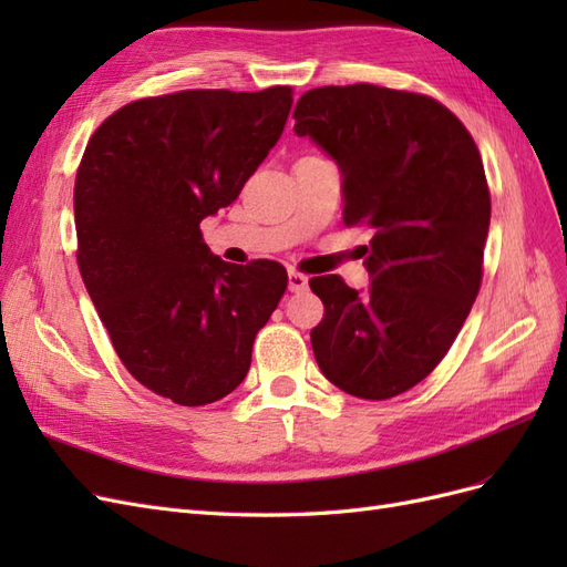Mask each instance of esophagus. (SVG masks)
I'll list each match as a JSON object with an SVG mask.
<instances>
[{
  "label": "esophagus",
  "mask_w": 567,
  "mask_h": 567,
  "mask_svg": "<svg viewBox=\"0 0 567 567\" xmlns=\"http://www.w3.org/2000/svg\"><path fill=\"white\" fill-rule=\"evenodd\" d=\"M307 286H310V279H307L305 274L288 271V290H290V293H302V290H307Z\"/></svg>",
  "instance_id": "esophagus-1"
}]
</instances>
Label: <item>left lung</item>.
<instances>
[{
	"mask_svg": "<svg viewBox=\"0 0 567 567\" xmlns=\"http://www.w3.org/2000/svg\"><path fill=\"white\" fill-rule=\"evenodd\" d=\"M293 117L340 169L346 225L371 231L367 290L336 274L310 281L326 307L317 364L354 398H394L442 362L475 302L489 231L483 161L458 117L423 94L319 87Z\"/></svg>",
	"mask_w": 567,
	"mask_h": 567,
	"instance_id": "1",
	"label": "left lung"
}]
</instances>
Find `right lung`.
Listing matches in <instances>:
<instances>
[{
    "label": "right lung",
    "instance_id": "add662e5",
    "mask_svg": "<svg viewBox=\"0 0 567 567\" xmlns=\"http://www.w3.org/2000/svg\"><path fill=\"white\" fill-rule=\"evenodd\" d=\"M290 106V87L142 99L84 148L73 196L84 288L120 362L175 404L203 406L241 385L288 286L279 262H221L200 221L238 198Z\"/></svg>",
    "mask_w": 567,
    "mask_h": 567
}]
</instances>
